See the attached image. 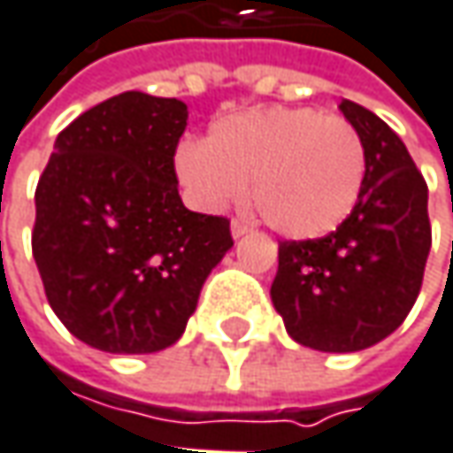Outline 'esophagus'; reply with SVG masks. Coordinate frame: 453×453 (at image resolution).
<instances>
[{"instance_id":"1","label":"esophagus","mask_w":453,"mask_h":453,"mask_svg":"<svg viewBox=\"0 0 453 453\" xmlns=\"http://www.w3.org/2000/svg\"><path fill=\"white\" fill-rule=\"evenodd\" d=\"M251 227H249V223H243V220H233L230 223V233H233V238H241V235H246Z\"/></svg>"}]
</instances>
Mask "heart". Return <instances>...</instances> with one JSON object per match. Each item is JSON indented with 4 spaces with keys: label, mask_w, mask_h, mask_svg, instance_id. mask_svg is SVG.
Segmentation results:
<instances>
[{
    "label": "heart",
    "mask_w": 453,
    "mask_h": 453,
    "mask_svg": "<svg viewBox=\"0 0 453 453\" xmlns=\"http://www.w3.org/2000/svg\"><path fill=\"white\" fill-rule=\"evenodd\" d=\"M365 147L342 116L316 108H257L212 124L210 140L176 152V173L202 210L241 202L251 184L259 218L285 238L342 226L365 181Z\"/></svg>",
    "instance_id": "1"
}]
</instances>
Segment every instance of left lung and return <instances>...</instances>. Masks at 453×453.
<instances>
[{
    "label": "left lung",
    "mask_w": 453,
    "mask_h": 453,
    "mask_svg": "<svg viewBox=\"0 0 453 453\" xmlns=\"http://www.w3.org/2000/svg\"><path fill=\"white\" fill-rule=\"evenodd\" d=\"M340 111L365 147V181L349 218L313 241H282L272 303L303 348L357 352L389 337L418 301L431 251L428 186L404 142L373 111Z\"/></svg>",
    "instance_id": "1"
}]
</instances>
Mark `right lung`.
<instances>
[{"mask_svg": "<svg viewBox=\"0 0 453 453\" xmlns=\"http://www.w3.org/2000/svg\"><path fill=\"white\" fill-rule=\"evenodd\" d=\"M188 111L140 90L77 116L35 188L33 259L46 298L85 345L116 355L171 348L230 223L186 210L173 155Z\"/></svg>", "mask_w": 453, "mask_h": 453, "instance_id": "add662e5", "label": "right lung"}]
</instances>
